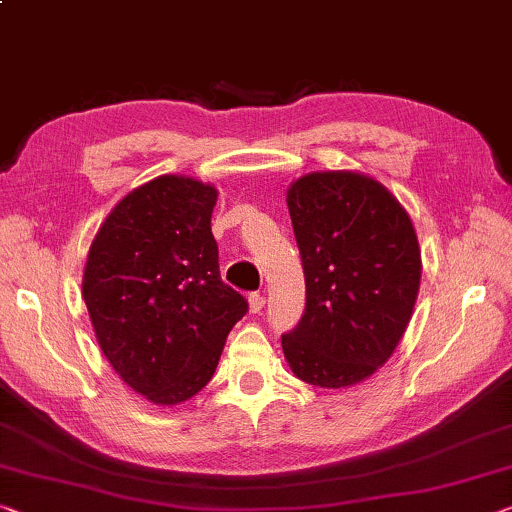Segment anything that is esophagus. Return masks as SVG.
<instances>
[{
  "label": "esophagus",
  "instance_id": "esophagus-1",
  "mask_svg": "<svg viewBox=\"0 0 512 512\" xmlns=\"http://www.w3.org/2000/svg\"><path fill=\"white\" fill-rule=\"evenodd\" d=\"M248 303H250V312H253V314H259V312H262V307H264L266 300H264V296H262V294H257V291H255V294H250V296H248Z\"/></svg>",
  "mask_w": 512,
  "mask_h": 512
}]
</instances>
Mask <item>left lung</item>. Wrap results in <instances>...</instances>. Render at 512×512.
Segmentation results:
<instances>
[{
    "label": "left lung",
    "mask_w": 512,
    "mask_h": 512,
    "mask_svg": "<svg viewBox=\"0 0 512 512\" xmlns=\"http://www.w3.org/2000/svg\"><path fill=\"white\" fill-rule=\"evenodd\" d=\"M287 205L305 273V312L282 335L291 371L346 387L385 364L415 307L421 255L410 216L383 184L358 173H312Z\"/></svg>",
    "instance_id": "left-lung-1"
}]
</instances>
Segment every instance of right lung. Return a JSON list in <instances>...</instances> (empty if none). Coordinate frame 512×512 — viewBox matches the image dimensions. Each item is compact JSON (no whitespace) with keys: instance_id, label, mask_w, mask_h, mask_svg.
<instances>
[{"instance_id":"1","label":"right lung","mask_w":512,"mask_h":512,"mask_svg":"<svg viewBox=\"0 0 512 512\" xmlns=\"http://www.w3.org/2000/svg\"><path fill=\"white\" fill-rule=\"evenodd\" d=\"M214 205V186L161 175L113 207L88 250L84 300L97 342L152 403L198 394L248 312V300L221 280Z\"/></svg>"}]
</instances>
